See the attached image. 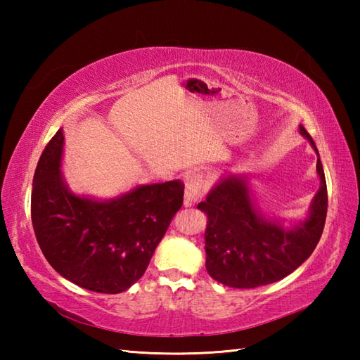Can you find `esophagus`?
Segmentation results:
<instances>
[{
    "instance_id": "esophagus-1",
    "label": "esophagus",
    "mask_w": 360,
    "mask_h": 360,
    "mask_svg": "<svg viewBox=\"0 0 360 360\" xmlns=\"http://www.w3.org/2000/svg\"><path fill=\"white\" fill-rule=\"evenodd\" d=\"M209 187H210V181L205 174L195 173L190 176V179L186 184V200H184V204L187 207L193 205L198 200H200V198L207 192Z\"/></svg>"
}]
</instances>
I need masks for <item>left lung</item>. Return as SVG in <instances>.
<instances>
[{"label": "left lung", "instance_id": "1", "mask_svg": "<svg viewBox=\"0 0 360 360\" xmlns=\"http://www.w3.org/2000/svg\"><path fill=\"white\" fill-rule=\"evenodd\" d=\"M300 133L317 151L309 133ZM320 188L311 205L309 218L294 229L264 219L252 205L246 181L229 176L209 193L198 209L207 213L205 267L212 278L226 286L249 289L269 285L294 272L322 236L328 190L323 167L317 159Z\"/></svg>", "mask_w": 360, "mask_h": 360}]
</instances>
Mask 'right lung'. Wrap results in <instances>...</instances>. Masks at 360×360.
I'll list each match as a JSON object with an SVG mask.
<instances>
[{"label": "right lung", "mask_w": 360, "mask_h": 360, "mask_svg": "<svg viewBox=\"0 0 360 360\" xmlns=\"http://www.w3.org/2000/svg\"><path fill=\"white\" fill-rule=\"evenodd\" d=\"M63 131L38 160L30 217L38 246L62 277L94 292L119 294L147 271L184 200L179 181L137 187L112 201L68 192L60 173Z\"/></svg>", "instance_id": "1"}]
</instances>
